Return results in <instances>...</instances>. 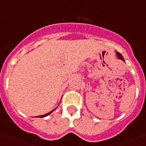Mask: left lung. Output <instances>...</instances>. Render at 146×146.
<instances>
[{
  "label": "left lung",
  "mask_w": 146,
  "mask_h": 146,
  "mask_svg": "<svg viewBox=\"0 0 146 146\" xmlns=\"http://www.w3.org/2000/svg\"><path fill=\"white\" fill-rule=\"evenodd\" d=\"M116 54H117V57L119 59H121V60H124V59H123V57L121 54H120L119 52H117V51H116Z\"/></svg>",
  "instance_id": "obj_1"
}]
</instances>
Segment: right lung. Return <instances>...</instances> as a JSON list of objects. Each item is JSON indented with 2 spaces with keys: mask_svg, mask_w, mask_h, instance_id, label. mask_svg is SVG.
I'll list each match as a JSON object with an SVG mask.
<instances>
[{
  "mask_svg": "<svg viewBox=\"0 0 146 146\" xmlns=\"http://www.w3.org/2000/svg\"><path fill=\"white\" fill-rule=\"evenodd\" d=\"M56 108H54V110H52V111H50V112H48V113H45V114H44V115L38 116V117H47V116H48L49 114H50V113H52L53 111H54V110H55V109H56Z\"/></svg>",
  "mask_w": 146,
  "mask_h": 146,
  "instance_id": "add662e5",
  "label": "right lung"
}]
</instances>
